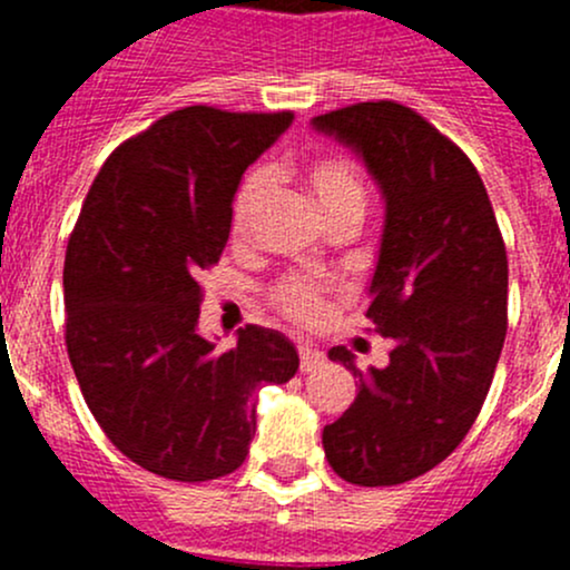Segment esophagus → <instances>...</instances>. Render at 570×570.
<instances>
[{
  "label": "esophagus",
  "instance_id": "34e87169",
  "mask_svg": "<svg viewBox=\"0 0 570 570\" xmlns=\"http://www.w3.org/2000/svg\"><path fill=\"white\" fill-rule=\"evenodd\" d=\"M297 355H301V372H312L325 361V355L320 353L312 344H297Z\"/></svg>",
  "mask_w": 570,
  "mask_h": 570
}]
</instances>
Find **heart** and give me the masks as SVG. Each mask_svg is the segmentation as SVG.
I'll return each mask as SVG.
<instances>
[{"label": "heart", "mask_w": 570, "mask_h": 570, "mask_svg": "<svg viewBox=\"0 0 570 570\" xmlns=\"http://www.w3.org/2000/svg\"><path fill=\"white\" fill-rule=\"evenodd\" d=\"M301 181L306 184L308 193L320 204L322 215L331 223V228L338 226H361L370 206V189L366 178L361 174L358 163L350 159L342 151H317L301 165ZM269 195V174L256 168L243 176L237 193L232 200V239L245 243L256 228L262 206ZM327 281L312 278V275H284L269 286V303L284 314L286 320L297 325H317L325 317L327 308Z\"/></svg>", "instance_id": "heart-1"}]
</instances>
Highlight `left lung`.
I'll list each match as a JSON object with an SVG mask.
<instances>
[{"mask_svg": "<svg viewBox=\"0 0 570 570\" xmlns=\"http://www.w3.org/2000/svg\"><path fill=\"white\" fill-rule=\"evenodd\" d=\"M314 126L353 146L386 195L366 320L392 338L386 370L322 430L331 469L364 488L422 476L474 424L508 333V250L480 174L461 146L400 101H358ZM372 331V327H370Z\"/></svg>", "mask_w": 570, "mask_h": 570, "instance_id": "8db88e82", "label": "left lung"}]
</instances>
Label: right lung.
I'll return each instance as SVG.
<instances>
[{"label": "right lung", "instance_id": "obj_1", "mask_svg": "<svg viewBox=\"0 0 570 570\" xmlns=\"http://www.w3.org/2000/svg\"><path fill=\"white\" fill-rule=\"evenodd\" d=\"M292 118L206 105L163 115L109 154L68 237L73 375L115 450L165 480L237 471L256 433L253 394L301 364L269 327L245 325L226 353L195 331L239 178Z\"/></svg>", "mask_w": 570, "mask_h": 570}]
</instances>
